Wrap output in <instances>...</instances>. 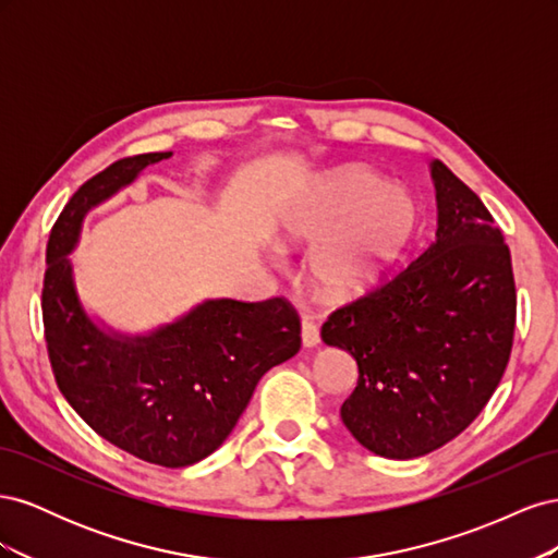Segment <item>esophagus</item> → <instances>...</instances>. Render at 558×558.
Instances as JSON below:
<instances>
[{"mask_svg": "<svg viewBox=\"0 0 558 558\" xmlns=\"http://www.w3.org/2000/svg\"><path fill=\"white\" fill-rule=\"evenodd\" d=\"M300 337H302V347H307V349H314L320 344V332L312 318H302Z\"/></svg>", "mask_w": 558, "mask_h": 558, "instance_id": "1", "label": "esophagus"}]
</instances>
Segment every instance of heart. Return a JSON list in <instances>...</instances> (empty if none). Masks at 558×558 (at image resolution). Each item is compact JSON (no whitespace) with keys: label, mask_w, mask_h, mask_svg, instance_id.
Here are the masks:
<instances>
[{"label":"heart","mask_w":558,"mask_h":558,"mask_svg":"<svg viewBox=\"0 0 558 558\" xmlns=\"http://www.w3.org/2000/svg\"><path fill=\"white\" fill-rule=\"evenodd\" d=\"M416 221L412 195L365 170H337L302 191L279 221V244L310 251L307 279L330 302L373 293Z\"/></svg>","instance_id":"obj_1"}]
</instances>
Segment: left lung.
<instances>
[{"mask_svg":"<svg viewBox=\"0 0 558 558\" xmlns=\"http://www.w3.org/2000/svg\"><path fill=\"white\" fill-rule=\"evenodd\" d=\"M430 177L433 242L320 328V340L359 365L340 410L344 426L365 449L396 461L440 449L477 418L514 337V275L500 228L445 162L433 160Z\"/></svg>","mask_w":558,"mask_h":558,"instance_id":"1","label":"left lung"}]
</instances>
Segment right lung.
Masks as SVG:
<instances>
[{
	"mask_svg": "<svg viewBox=\"0 0 558 558\" xmlns=\"http://www.w3.org/2000/svg\"><path fill=\"white\" fill-rule=\"evenodd\" d=\"M167 158L172 150L118 160L66 202L46 246L41 312L50 367L74 412L118 449L183 468L221 447L260 377L300 351V318L283 298H218L128 335L86 312L70 258L83 218Z\"/></svg>",
	"mask_w": 558,
	"mask_h": 558,
	"instance_id": "add662e5",
	"label": "right lung"
}]
</instances>
